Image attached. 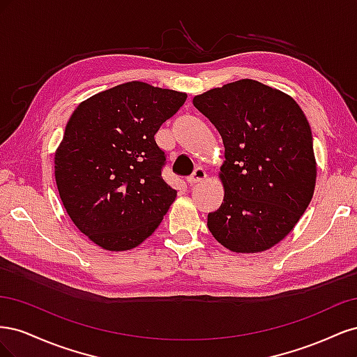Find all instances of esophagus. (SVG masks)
<instances>
[{"label":"esophagus","instance_id":"obj_1","mask_svg":"<svg viewBox=\"0 0 357 357\" xmlns=\"http://www.w3.org/2000/svg\"><path fill=\"white\" fill-rule=\"evenodd\" d=\"M205 177H207V172H205L204 168L198 167L195 171L192 172V176L188 178V181H189V185H197V183L204 181Z\"/></svg>","mask_w":357,"mask_h":357}]
</instances>
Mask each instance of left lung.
<instances>
[{
	"instance_id": "1",
	"label": "left lung",
	"mask_w": 357,
	"mask_h": 357,
	"mask_svg": "<svg viewBox=\"0 0 357 357\" xmlns=\"http://www.w3.org/2000/svg\"><path fill=\"white\" fill-rule=\"evenodd\" d=\"M193 105L225 144V198L208 213V229L232 252H264L294 229L314 193L307 117L289 95L250 79L198 95Z\"/></svg>"
}]
</instances>
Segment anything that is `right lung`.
<instances>
[{"label":"right lung","mask_w":357,"mask_h":357,"mask_svg":"<svg viewBox=\"0 0 357 357\" xmlns=\"http://www.w3.org/2000/svg\"><path fill=\"white\" fill-rule=\"evenodd\" d=\"M188 98L129 82L93 95L71 114L55 178L74 225L102 248L129 250L153 234L177 192L162 177L155 134Z\"/></svg>","instance_id":"1"}]
</instances>
